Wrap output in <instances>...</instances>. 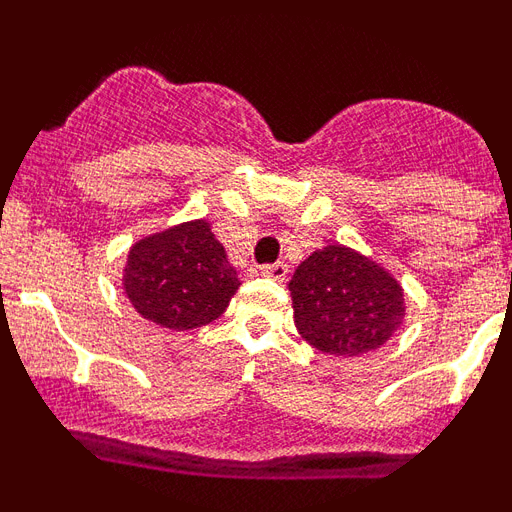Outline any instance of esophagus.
<instances>
[{"mask_svg": "<svg viewBox=\"0 0 512 512\" xmlns=\"http://www.w3.org/2000/svg\"><path fill=\"white\" fill-rule=\"evenodd\" d=\"M261 277L274 279V282H284V277H287V264H282V261H277V264L261 266Z\"/></svg>", "mask_w": 512, "mask_h": 512, "instance_id": "obj_1", "label": "esophagus"}]
</instances>
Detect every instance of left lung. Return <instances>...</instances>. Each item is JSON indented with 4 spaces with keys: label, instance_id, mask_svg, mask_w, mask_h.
Listing matches in <instances>:
<instances>
[{
    "label": "left lung",
    "instance_id": "8db88e82",
    "mask_svg": "<svg viewBox=\"0 0 512 512\" xmlns=\"http://www.w3.org/2000/svg\"><path fill=\"white\" fill-rule=\"evenodd\" d=\"M289 292L302 338L333 356L374 351L405 315L400 284L346 246H328L302 261Z\"/></svg>",
    "mask_w": 512,
    "mask_h": 512
}]
</instances>
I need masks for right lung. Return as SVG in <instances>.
Masks as SVG:
<instances>
[{"mask_svg":"<svg viewBox=\"0 0 512 512\" xmlns=\"http://www.w3.org/2000/svg\"><path fill=\"white\" fill-rule=\"evenodd\" d=\"M122 282L143 318L171 330L217 320L241 284L205 220L135 243Z\"/></svg>","mask_w":512,"mask_h":512,"instance_id":"1","label":"right lung"}]
</instances>
